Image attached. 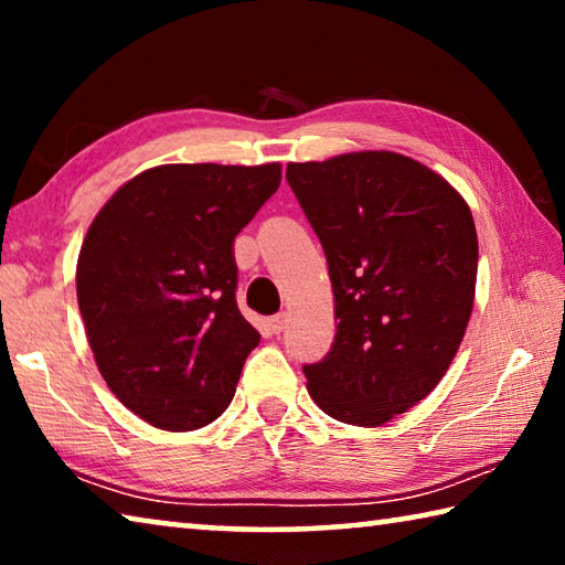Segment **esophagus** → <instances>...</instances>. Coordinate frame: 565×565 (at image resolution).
Listing matches in <instances>:
<instances>
[{
    "instance_id": "esophagus-1",
    "label": "esophagus",
    "mask_w": 565,
    "mask_h": 565,
    "mask_svg": "<svg viewBox=\"0 0 565 565\" xmlns=\"http://www.w3.org/2000/svg\"><path fill=\"white\" fill-rule=\"evenodd\" d=\"M286 323H289V313H286V311L276 313V317L269 319V327L274 329V333H281L286 329Z\"/></svg>"
}]
</instances>
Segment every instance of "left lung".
<instances>
[{
    "instance_id": "8db88e82",
    "label": "left lung",
    "mask_w": 565,
    "mask_h": 565,
    "mask_svg": "<svg viewBox=\"0 0 565 565\" xmlns=\"http://www.w3.org/2000/svg\"><path fill=\"white\" fill-rule=\"evenodd\" d=\"M323 246L337 337L303 376L317 406L381 426L444 379L471 319L478 238L463 196L418 161L353 151L286 167Z\"/></svg>"
}]
</instances>
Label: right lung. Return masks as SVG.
<instances>
[{
	"label": "right lung",
	"instance_id": "1",
	"mask_svg": "<svg viewBox=\"0 0 565 565\" xmlns=\"http://www.w3.org/2000/svg\"><path fill=\"white\" fill-rule=\"evenodd\" d=\"M279 184V164H164L92 222L76 301L104 381L147 424L194 431L232 404L262 339L236 306L234 238Z\"/></svg>",
	"mask_w": 565,
	"mask_h": 565
}]
</instances>
